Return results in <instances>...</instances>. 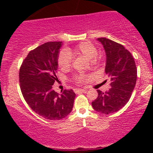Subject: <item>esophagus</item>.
Returning <instances> with one entry per match:
<instances>
[{
    "label": "esophagus",
    "mask_w": 153,
    "mask_h": 153,
    "mask_svg": "<svg viewBox=\"0 0 153 153\" xmlns=\"http://www.w3.org/2000/svg\"><path fill=\"white\" fill-rule=\"evenodd\" d=\"M86 89H75V93H78V92H86Z\"/></svg>",
    "instance_id": "esophagus-1"
}]
</instances>
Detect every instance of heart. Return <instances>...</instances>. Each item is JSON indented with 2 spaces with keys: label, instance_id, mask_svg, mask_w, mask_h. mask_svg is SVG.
<instances>
[{
  "label": "heart",
  "instance_id": "heart-1",
  "mask_svg": "<svg viewBox=\"0 0 153 153\" xmlns=\"http://www.w3.org/2000/svg\"><path fill=\"white\" fill-rule=\"evenodd\" d=\"M73 52L75 55H83L86 59L90 60L92 64H95L97 61V49L93 44L88 42H84L79 44L74 49L73 51L63 49L61 51L58 56V66L61 69H67L70 67L72 62V52ZM81 78V77H79Z\"/></svg>",
  "mask_w": 153,
  "mask_h": 153
}]
</instances>
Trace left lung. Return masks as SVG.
I'll return each instance as SVG.
<instances>
[{"mask_svg":"<svg viewBox=\"0 0 153 153\" xmlns=\"http://www.w3.org/2000/svg\"><path fill=\"white\" fill-rule=\"evenodd\" d=\"M106 53L105 72L110 78L111 89L97 90L98 96L92 102L95 111L102 114L117 112L129 101L137 79V68L130 52L121 44L108 38H98Z\"/></svg>","mask_w":153,"mask_h":153,"instance_id":"1","label":"left lung"}]
</instances>
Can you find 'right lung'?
<instances>
[{"mask_svg": "<svg viewBox=\"0 0 153 153\" xmlns=\"http://www.w3.org/2000/svg\"><path fill=\"white\" fill-rule=\"evenodd\" d=\"M62 41L47 42L29 52L19 72L23 96L31 109L49 120H60L72 110L75 93L64 89L61 94L52 89L58 68Z\"/></svg>", "mask_w": 153, "mask_h": 153, "instance_id": "add662e5", "label": "right lung"}]
</instances>
